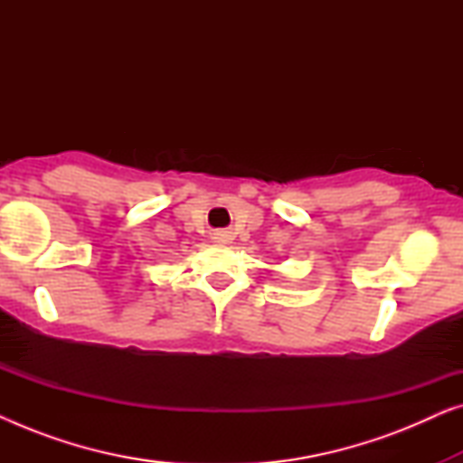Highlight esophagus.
I'll use <instances>...</instances> for the list:
<instances>
[{
    "instance_id": "34e87169",
    "label": "esophagus",
    "mask_w": 463,
    "mask_h": 463,
    "mask_svg": "<svg viewBox=\"0 0 463 463\" xmlns=\"http://www.w3.org/2000/svg\"><path fill=\"white\" fill-rule=\"evenodd\" d=\"M219 236H223V233H219ZM219 242H225V240H219Z\"/></svg>"
}]
</instances>
